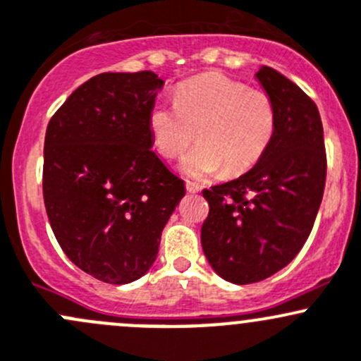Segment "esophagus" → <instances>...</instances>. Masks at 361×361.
I'll return each instance as SVG.
<instances>
[{
    "label": "esophagus",
    "instance_id": "1",
    "mask_svg": "<svg viewBox=\"0 0 361 361\" xmlns=\"http://www.w3.org/2000/svg\"><path fill=\"white\" fill-rule=\"evenodd\" d=\"M185 189H188V192H198L202 189V185L196 184V182L185 180Z\"/></svg>",
    "mask_w": 361,
    "mask_h": 361
}]
</instances>
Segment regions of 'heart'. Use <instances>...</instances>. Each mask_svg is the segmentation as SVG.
Wrapping results in <instances>:
<instances>
[{"label":"heart","mask_w":361,"mask_h":361,"mask_svg":"<svg viewBox=\"0 0 361 361\" xmlns=\"http://www.w3.org/2000/svg\"><path fill=\"white\" fill-rule=\"evenodd\" d=\"M156 151L179 156L198 139L182 169L192 177L241 176L269 149L278 126L271 95L224 74H203L176 88V104L156 102L147 116Z\"/></svg>","instance_id":"obj_1"}]
</instances>
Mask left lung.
<instances>
[{
    "mask_svg": "<svg viewBox=\"0 0 361 361\" xmlns=\"http://www.w3.org/2000/svg\"><path fill=\"white\" fill-rule=\"evenodd\" d=\"M257 78L276 106L273 142L250 172L203 189L210 207L202 226L203 252L210 266L236 285L266 280L299 254L313 229L326 179L317 104L267 66Z\"/></svg>",
    "mask_w": 361,
    "mask_h": 361,
    "instance_id": "obj_1",
    "label": "left lung"
}]
</instances>
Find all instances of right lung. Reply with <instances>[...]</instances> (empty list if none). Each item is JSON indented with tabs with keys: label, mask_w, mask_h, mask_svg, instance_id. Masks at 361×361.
Here are the masks:
<instances>
[{
	"label": "right lung",
	"mask_w": 361,
	"mask_h": 361,
	"mask_svg": "<svg viewBox=\"0 0 361 361\" xmlns=\"http://www.w3.org/2000/svg\"><path fill=\"white\" fill-rule=\"evenodd\" d=\"M163 81L102 73L69 95L44 135L43 198L64 254L104 283L142 276L184 182L151 151L147 116Z\"/></svg>",
	"instance_id": "1"
}]
</instances>
